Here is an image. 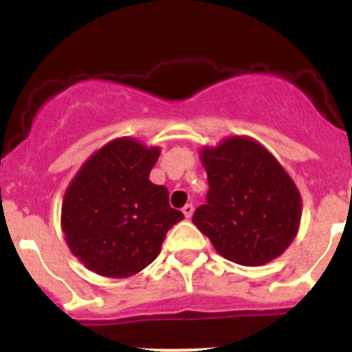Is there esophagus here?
<instances>
[{
	"label": "esophagus",
	"instance_id": "34e87169",
	"mask_svg": "<svg viewBox=\"0 0 352 352\" xmlns=\"http://www.w3.org/2000/svg\"><path fill=\"white\" fill-rule=\"evenodd\" d=\"M182 212H184V216H186L187 219L189 218H192V214H194V206L192 204H186L182 208Z\"/></svg>",
	"mask_w": 352,
	"mask_h": 352
}]
</instances>
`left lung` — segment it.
<instances>
[{
  "label": "left lung",
  "instance_id": "1",
  "mask_svg": "<svg viewBox=\"0 0 352 352\" xmlns=\"http://www.w3.org/2000/svg\"><path fill=\"white\" fill-rule=\"evenodd\" d=\"M199 153L209 192L192 221L214 250L248 267L285 254L300 230L301 194L278 158L250 136H228Z\"/></svg>",
  "mask_w": 352,
  "mask_h": 352
}]
</instances>
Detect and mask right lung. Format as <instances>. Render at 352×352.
Instances as JSON below:
<instances>
[{"instance_id":"1","label":"right lung","mask_w":352,"mask_h":352,"mask_svg":"<svg viewBox=\"0 0 352 352\" xmlns=\"http://www.w3.org/2000/svg\"><path fill=\"white\" fill-rule=\"evenodd\" d=\"M160 156L129 136L95 151L71 179L61 206V230L71 254L105 278H129L158 257L166 232L184 214L168 190L150 180Z\"/></svg>"}]
</instances>
